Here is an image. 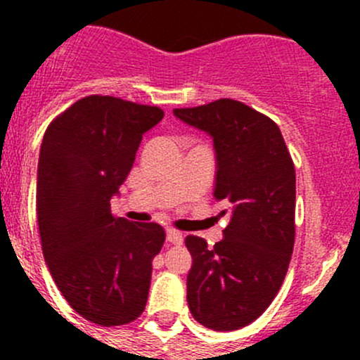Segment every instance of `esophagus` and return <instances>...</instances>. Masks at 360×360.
<instances>
[{"instance_id": "1", "label": "esophagus", "mask_w": 360, "mask_h": 360, "mask_svg": "<svg viewBox=\"0 0 360 360\" xmlns=\"http://www.w3.org/2000/svg\"><path fill=\"white\" fill-rule=\"evenodd\" d=\"M167 240H169L170 244H174V245H181V244H183L184 237H183V233H181V231L174 230V228H167Z\"/></svg>"}]
</instances>
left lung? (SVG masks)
I'll return each instance as SVG.
<instances>
[{
	"instance_id": "obj_1",
	"label": "left lung",
	"mask_w": 360,
	"mask_h": 360,
	"mask_svg": "<svg viewBox=\"0 0 360 360\" xmlns=\"http://www.w3.org/2000/svg\"><path fill=\"white\" fill-rule=\"evenodd\" d=\"M174 115L212 137L214 198L231 205L214 248L197 235L184 240L193 257L188 307L205 328L235 331L270 307L288 274L296 233L294 163L277 123L240 101L177 108Z\"/></svg>"
}]
</instances>
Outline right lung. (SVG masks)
Masks as SVG:
<instances>
[{
	"label": "right lung",
	"instance_id": "add662e5",
	"mask_svg": "<svg viewBox=\"0 0 360 360\" xmlns=\"http://www.w3.org/2000/svg\"><path fill=\"white\" fill-rule=\"evenodd\" d=\"M162 118L157 106L89 96L53 118L43 136L36 183L43 256L72 310L94 324H129L146 307L165 230L115 217L110 202L143 134Z\"/></svg>",
	"mask_w": 360,
	"mask_h": 360
}]
</instances>
